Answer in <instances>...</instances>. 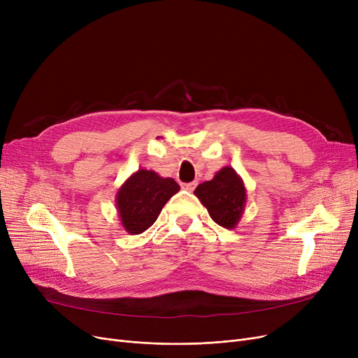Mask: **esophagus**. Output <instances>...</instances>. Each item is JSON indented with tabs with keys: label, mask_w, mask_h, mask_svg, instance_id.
Listing matches in <instances>:
<instances>
[{
	"label": "esophagus",
	"mask_w": 358,
	"mask_h": 358,
	"mask_svg": "<svg viewBox=\"0 0 358 358\" xmlns=\"http://www.w3.org/2000/svg\"><path fill=\"white\" fill-rule=\"evenodd\" d=\"M196 185H197V182H196V181L189 182V184H182L184 189H185V190H189V192H193V190L196 189Z\"/></svg>",
	"instance_id": "34e87169"
}]
</instances>
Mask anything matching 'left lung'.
Returning a JSON list of instances; mask_svg holds the SVG:
<instances>
[{
	"label": "left lung",
	"mask_w": 358,
	"mask_h": 358,
	"mask_svg": "<svg viewBox=\"0 0 358 358\" xmlns=\"http://www.w3.org/2000/svg\"><path fill=\"white\" fill-rule=\"evenodd\" d=\"M194 194L217 224L236 228L245 210L247 189L232 166H223L210 181L199 184Z\"/></svg>",
	"instance_id": "left-lung-1"
}]
</instances>
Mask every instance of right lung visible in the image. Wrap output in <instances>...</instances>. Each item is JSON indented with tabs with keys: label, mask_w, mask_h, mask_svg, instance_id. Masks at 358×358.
Here are the masks:
<instances>
[{
	"label": "right lung",
	"mask_w": 358,
	"mask_h": 358,
	"mask_svg": "<svg viewBox=\"0 0 358 358\" xmlns=\"http://www.w3.org/2000/svg\"><path fill=\"white\" fill-rule=\"evenodd\" d=\"M178 192L180 185L174 178H164L152 169H138L116 193V208L123 229L129 235H139L149 229L165 203Z\"/></svg>",
	"instance_id": "obj_1"
}]
</instances>
